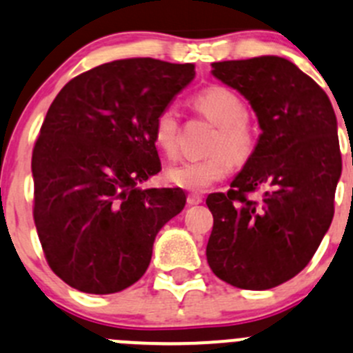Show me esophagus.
Returning <instances> with one entry per match:
<instances>
[{"instance_id": "34e87169", "label": "esophagus", "mask_w": 353, "mask_h": 353, "mask_svg": "<svg viewBox=\"0 0 353 353\" xmlns=\"http://www.w3.org/2000/svg\"><path fill=\"white\" fill-rule=\"evenodd\" d=\"M186 201H188V205H200L201 201H203V196L198 193H191V194H188Z\"/></svg>"}]
</instances>
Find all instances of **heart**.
<instances>
[{
	"label": "heart",
	"mask_w": 353,
	"mask_h": 353,
	"mask_svg": "<svg viewBox=\"0 0 353 353\" xmlns=\"http://www.w3.org/2000/svg\"><path fill=\"white\" fill-rule=\"evenodd\" d=\"M190 105L205 119L217 125L210 143L212 155L188 160L167 170V179L186 191H207L232 170V162L245 163L256 145V128L246 105L236 91L225 85H208L198 91ZM181 121L174 107H165L153 122V143L163 157L174 160L179 155Z\"/></svg>",
	"instance_id": "b5f03b06"
}]
</instances>
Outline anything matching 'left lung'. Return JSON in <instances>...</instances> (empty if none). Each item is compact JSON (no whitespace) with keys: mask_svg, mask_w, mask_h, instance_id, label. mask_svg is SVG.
<instances>
[{"mask_svg":"<svg viewBox=\"0 0 353 353\" xmlns=\"http://www.w3.org/2000/svg\"><path fill=\"white\" fill-rule=\"evenodd\" d=\"M212 68L250 101L262 134L231 190L208 194L207 262L236 288H274L310 262L333 221L341 176L336 115L323 88L285 58L215 61ZM259 189L262 201L248 198Z\"/></svg>","mask_w":353,"mask_h":353,"instance_id":"left-lung-1","label":"left lung"}]
</instances>
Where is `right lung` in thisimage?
I'll use <instances>...</instances> for the list:
<instances>
[{
    "label": "right lung",
    "instance_id": "add662e5",
    "mask_svg": "<svg viewBox=\"0 0 353 353\" xmlns=\"http://www.w3.org/2000/svg\"><path fill=\"white\" fill-rule=\"evenodd\" d=\"M194 65L115 60L77 75L51 103L32 150L34 224L51 271L94 295L134 285L155 236L179 214L176 190H139L160 172L153 122Z\"/></svg>",
    "mask_w": 353,
    "mask_h": 353
}]
</instances>
